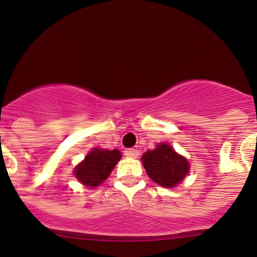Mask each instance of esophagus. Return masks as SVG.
<instances>
[{"label": "esophagus", "mask_w": 257, "mask_h": 257, "mask_svg": "<svg viewBox=\"0 0 257 257\" xmlns=\"http://www.w3.org/2000/svg\"><path fill=\"white\" fill-rule=\"evenodd\" d=\"M124 155H126V157H129V158H138L139 152L137 149H133V148H131V149L124 150Z\"/></svg>", "instance_id": "obj_1"}]
</instances>
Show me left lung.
<instances>
[{
	"label": "left lung",
	"instance_id": "left-lung-1",
	"mask_svg": "<svg viewBox=\"0 0 257 257\" xmlns=\"http://www.w3.org/2000/svg\"><path fill=\"white\" fill-rule=\"evenodd\" d=\"M142 162L149 178L164 188L178 185L190 170L186 158L167 143H160L155 149L144 153Z\"/></svg>",
	"mask_w": 257,
	"mask_h": 257
}]
</instances>
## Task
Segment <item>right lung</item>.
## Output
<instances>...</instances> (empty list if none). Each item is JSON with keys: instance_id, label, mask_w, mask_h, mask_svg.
<instances>
[{"instance_id": "add662e5", "label": "right lung", "mask_w": 257, "mask_h": 257, "mask_svg": "<svg viewBox=\"0 0 257 257\" xmlns=\"http://www.w3.org/2000/svg\"><path fill=\"white\" fill-rule=\"evenodd\" d=\"M120 158L121 153L116 149L93 148L85 155L84 160L74 168V175L83 185L95 188L109 177Z\"/></svg>"}]
</instances>
